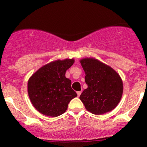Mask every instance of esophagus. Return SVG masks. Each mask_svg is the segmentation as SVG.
<instances>
[{
    "instance_id": "34e87169",
    "label": "esophagus",
    "mask_w": 147,
    "mask_h": 147,
    "mask_svg": "<svg viewBox=\"0 0 147 147\" xmlns=\"http://www.w3.org/2000/svg\"><path fill=\"white\" fill-rule=\"evenodd\" d=\"M77 96H78V97H79L81 94H82V91H77Z\"/></svg>"
}]
</instances>
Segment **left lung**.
Returning <instances> with one entry per match:
<instances>
[{"instance_id":"obj_1","label":"left lung","mask_w":147,"mask_h":147,"mask_svg":"<svg viewBox=\"0 0 147 147\" xmlns=\"http://www.w3.org/2000/svg\"><path fill=\"white\" fill-rule=\"evenodd\" d=\"M85 72L88 88L79 99L91 113L102 115L113 111L123 94V82L119 74L110 65L94 57L80 59Z\"/></svg>"}]
</instances>
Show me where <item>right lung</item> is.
<instances>
[{
    "label": "right lung",
    "mask_w": 147,
    "mask_h": 147,
    "mask_svg": "<svg viewBox=\"0 0 147 147\" xmlns=\"http://www.w3.org/2000/svg\"><path fill=\"white\" fill-rule=\"evenodd\" d=\"M74 63V59L52 61L38 68L28 79V96L40 113L52 117L59 116L77 97L71 88V80L65 77V72Z\"/></svg>",
    "instance_id": "right-lung-1"
}]
</instances>
